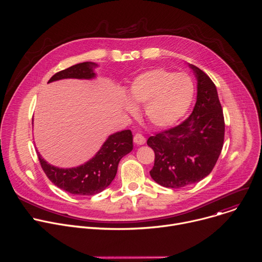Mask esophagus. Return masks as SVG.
<instances>
[{
  "label": "esophagus",
  "mask_w": 262,
  "mask_h": 262,
  "mask_svg": "<svg viewBox=\"0 0 262 262\" xmlns=\"http://www.w3.org/2000/svg\"><path fill=\"white\" fill-rule=\"evenodd\" d=\"M134 142L137 144V145H144L145 142H146V139L141 135V134H136L134 136Z\"/></svg>",
  "instance_id": "obj_1"
}]
</instances>
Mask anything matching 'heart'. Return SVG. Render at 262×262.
<instances>
[{
	"label": "heart",
	"instance_id": "1",
	"mask_svg": "<svg viewBox=\"0 0 262 262\" xmlns=\"http://www.w3.org/2000/svg\"><path fill=\"white\" fill-rule=\"evenodd\" d=\"M195 94L194 82L185 73L165 68L147 70L138 76L129 88L130 98L145 104V117L156 127H169L178 122L189 111ZM124 107L135 113L137 107L124 100Z\"/></svg>",
	"mask_w": 262,
	"mask_h": 262
}]
</instances>
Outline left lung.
<instances>
[{
  "label": "left lung",
  "mask_w": 262,
  "mask_h": 262,
  "mask_svg": "<svg viewBox=\"0 0 262 262\" xmlns=\"http://www.w3.org/2000/svg\"><path fill=\"white\" fill-rule=\"evenodd\" d=\"M189 66L197 79L192 114L179 125L147 140L156 155L150 176L165 188H183L209 175L224 143L225 122L215 85L200 68Z\"/></svg>",
  "instance_id": "8db88e82"
}]
</instances>
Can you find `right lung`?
I'll use <instances>...</instances> for the list:
<instances>
[{"mask_svg":"<svg viewBox=\"0 0 262 262\" xmlns=\"http://www.w3.org/2000/svg\"><path fill=\"white\" fill-rule=\"evenodd\" d=\"M96 63L83 62L57 72L49 83L63 79L91 80L96 77ZM133 150V134L129 129L108 136L98 152L87 163L74 168L50 165L37 151L42 170L58 188L72 195L92 196L102 192L116 176L120 160Z\"/></svg>","mask_w":262,"mask_h":262,"instance_id":"1","label":"right lung"}]
</instances>
